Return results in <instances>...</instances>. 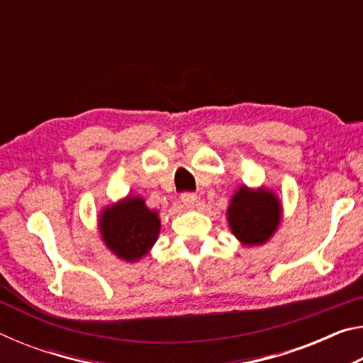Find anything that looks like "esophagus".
<instances>
[{
    "label": "esophagus",
    "instance_id": "obj_1",
    "mask_svg": "<svg viewBox=\"0 0 363 363\" xmlns=\"http://www.w3.org/2000/svg\"><path fill=\"white\" fill-rule=\"evenodd\" d=\"M196 200H199V196L194 192H184L181 195V201H182V206L187 208V210H192L196 205Z\"/></svg>",
    "mask_w": 363,
    "mask_h": 363
}]
</instances>
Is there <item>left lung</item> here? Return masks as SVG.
I'll use <instances>...</instances> for the list:
<instances>
[{
  "label": "left lung",
  "instance_id": "obj_1",
  "mask_svg": "<svg viewBox=\"0 0 363 363\" xmlns=\"http://www.w3.org/2000/svg\"><path fill=\"white\" fill-rule=\"evenodd\" d=\"M230 229L245 245H259L267 240L280 223L277 196L267 190L242 187L227 211Z\"/></svg>",
  "mask_w": 363,
  "mask_h": 363
}]
</instances>
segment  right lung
I'll return each instance as SVG.
<instances>
[{"instance_id": "obj_1", "label": "right lung", "mask_w": 363, "mask_h": 363, "mask_svg": "<svg viewBox=\"0 0 363 363\" xmlns=\"http://www.w3.org/2000/svg\"><path fill=\"white\" fill-rule=\"evenodd\" d=\"M160 219L139 196L126 199L107 208L101 218L104 242L113 253L126 261H136L147 255L157 242Z\"/></svg>"}]
</instances>
